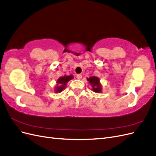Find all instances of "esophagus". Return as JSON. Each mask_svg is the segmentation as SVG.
Returning a JSON list of instances; mask_svg holds the SVG:
<instances>
[{
  "instance_id": "34e87169",
  "label": "esophagus",
  "mask_w": 156,
  "mask_h": 156,
  "mask_svg": "<svg viewBox=\"0 0 156 156\" xmlns=\"http://www.w3.org/2000/svg\"><path fill=\"white\" fill-rule=\"evenodd\" d=\"M82 78V74H77L76 75V78L78 80H80Z\"/></svg>"
}]
</instances>
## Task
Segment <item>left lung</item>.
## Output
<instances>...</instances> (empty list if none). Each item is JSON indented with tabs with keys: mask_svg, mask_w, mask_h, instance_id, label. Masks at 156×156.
I'll list each match as a JSON object with an SVG mask.
<instances>
[{
	"mask_svg": "<svg viewBox=\"0 0 156 156\" xmlns=\"http://www.w3.org/2000/svg\"><path fill=\"white\" fill-rule=\"evenodd\" d=\"M87 80L90 82L93 87V91L95 93H101L102 91L101 85L99 82V79L96 76H92L87 78Z\"/></svg>",
	"mask_w": 156,
	"mask_h": 156,
	"instance_id": "obj_1",
	"label": "left lung"
}]
</instances>
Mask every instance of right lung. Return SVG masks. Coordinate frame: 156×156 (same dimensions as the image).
I'll list each match as a JSON object with an SVG mask.
<instances>
[{
  "label": "right lung",
  "mask_w": 156,
  "mask_h": 156,
  "mask_svg": "<svg viewBox=\"0 0 156 156\" xmlns=\"http://www.w3.org/2000/svg\"><path fill=\"white\" fill-rule=\"evenodd\" d=\"M73 78V75H70V76H65L63 77H61L59 78L57 81V86L56 87L55 89V92L58 93V92H61L63 91L64 89L65 88V86L66 85V83L69 81H70V80H72Z\"/></svg>",
  "instance_id": "1"
}]
</instances>
